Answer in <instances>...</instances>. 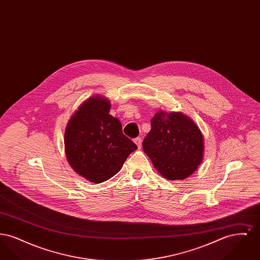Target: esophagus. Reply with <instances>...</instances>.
I'll list each match as a JSON object with an SVG mask.
<instances>
[{
  "instance_id": "34e87169",
  "label": "esophagus",
  "mask_w": 260,
  "mask_h": 260,
  "mask_svg": "<svg viewBox=\"0 0 260 260\" xmlns=\"http://www.w3.org/2000/svg\"><path fill=\"white\" fill-rule=\"evenodd\" d=\"M135 142H136V144L137 145V147H138V148H140V147H141L142 139H141L140 137H136V139H135Z\"/></svg>"
}]
</instances>
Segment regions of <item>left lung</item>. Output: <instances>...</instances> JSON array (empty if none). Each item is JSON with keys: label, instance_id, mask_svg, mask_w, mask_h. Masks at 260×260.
I'll return each mask as SVG.
<instances>
[{"label": "left lung", "instance_id": "left-lung-1", "mask_svg": "<svg viewBox=\"0 0 260 260\" xmlns=\"http://www.w3.org/2000/svg\"><path fill=\"white\" fill-rule=\"evenodd\" d=\"M142 147L165 178L182 180L203 161L204 139L198 125L188 116L160 111L151 120V131Z\"/></svg>", "mask_w": 260, "mask_h": 260}]
</instances>
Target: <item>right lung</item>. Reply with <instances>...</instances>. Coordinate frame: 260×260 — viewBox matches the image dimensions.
<instances>
[{"instance_id": "1", "label": "right lung", "mask_w": 260, "mask_h": 260, "mask_svg": "<svg viewBox=\"0 0 260 260\" xmlns=\"http://www.w3.org/2000/svg\"><path fill=\"white\" fill-rule=\"evenodd\" d=\"M110 101L94 95L87 99L69 120L64 135L65 153L75 172L93 183H101L122 169L137 149L109 114Z\"/></svg>"}]
</instances>
